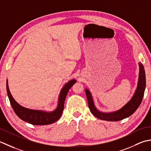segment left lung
Returning a JSON list of instances; mask_svg holds the SVG:
<instances>
[{
  "mask_svg": "<svg viewBox=\"0 0 151 151\" xmlns=\"http://www.w3.org/2000/svg\"><path fill=\"white\" fill-rule=\"evenodd\" d=\"M139 81H138L137 88L136 91L134 96L132 99L129 101L128 104L122 107L121 109L116 111L115 112L110 113H101L98 111L96 107H94L93 98L88 90L86 89L85 93L87 95L88 107L90 109L91 112L96 116V117L104 120L107 121H118L122 119L128 117L129 116L132 115L136 111V109L139 107V105L142 101L145 88L146 80H145V73L144 67L142 64L139 63Z\"/></svg>",
  "mask_w": 151,
  "mask_h": 151,
  "instance_id": "obj_1",
  "label": "left lung"
}]
</instances>
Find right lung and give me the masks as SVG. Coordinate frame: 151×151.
<instances>
[{"label":"right lung","mask_w":151,"mask_h":151,"mask_svg":"<svg viewBox=\"0 0 151 151\" xmlns=\"http://www.w3.org/2000/svg\"><path fill=\"white\" fill-rule=\"evenodd\" d=\"M76 82V81L75 79H72L64 86L60 91L59 97H58L57 108L54 111L51 113L29 109L20 106L19 104L15 101L12 96L10 90H9L8 80L6 81V90L12 108H13L15 114L21 119L34 125H47L56 122L62 115L66 95L68 93L69 89L72 87Z\"/></svg>","instance_id":"right-lung-1"}]
</instances>
